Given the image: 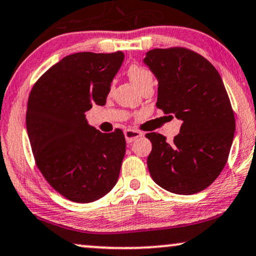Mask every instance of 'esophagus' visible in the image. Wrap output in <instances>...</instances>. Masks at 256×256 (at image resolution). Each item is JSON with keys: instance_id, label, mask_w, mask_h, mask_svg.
<instances>
[{"instance_id": "1", "label": "esophagus", "mask_w": 256, "mask_h": 256, "mask_svg": "<svg viewBox=\"0 0 256 256\" xmlns=\"http://www.w3.org/2000/svg\"><path fill=\"white\" fill-rule=\"evenodd\" d=\"M124 136H125V139H126V142H133L136 139H138L139 136H142V133L140 131H136V130H131L128 128L126 131L124 132Z\"/></svg>"}]
</instances>
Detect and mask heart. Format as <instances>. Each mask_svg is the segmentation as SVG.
Returning <instances> with one entry per match:
<instances>
[{"label":"heart","mask_w":256,"mask_h":256,"mask_svg":"<svg viewBox=\"0 0 256 256\" xmlns=\"http://www.w3.org/2000/svg\"><path fill=\"white\" fill-rule=\"evenodd\" d=\"M126 74L132 84L136 86L139 90H142L147 86L154 84V76L148 68L140 66L138 64H130Z\"/></svg>","instance_id":"heart-1"}]
</instances>
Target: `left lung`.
<instances>
[{
    "mask_svg": "<svg viewBox=\"0 0 256 256\" xmlns=\"http://www.w3.org/2000/svg\"><path fill=\"white\" fill-rule=\"evenodd\" d=\"M159 81L156 106L182 120L174 140L147 133L150 174L161 188L192 195L208 188L228 162L236 120L228 92L210 61L184 48H154L144 59Z\"/></svg>",
    "mask_w": 256,
    "mask_h": 256,
    "instance_id": "8db88e82",
    "label": "left lung"
}]
</instances>
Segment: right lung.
Masks as SVG:
<instances>
[{
	"mask_svg": "<svg viewBox=\"0 0 256 256\" xmlns=\"http://www.w3.org/2000/svg\"><path fill=\"white\" fill-rule=\"evenodd\" d=\"M124 53L64 56L30 92L26 130L36 164L50 186L75 203H90L117 183L126 148L124 133L90 126L86 111L104 106Z\"/></svg>",
	"mask_w": 256,
	"mask_h": 256,
	"instance_id": "add662e5",
	"label": "right lung"
}]
</instances>
